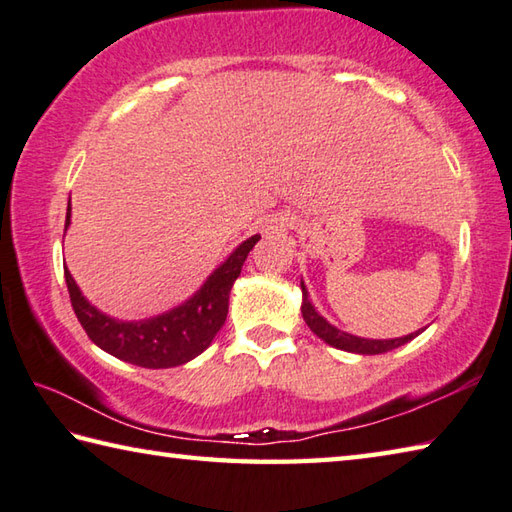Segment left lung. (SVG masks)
<instances>
[{"instance_id": "1", "label": "left lung", "mask_w": 512, "mask_h": 512, "mask_svg": "<svg viewBox=\"0 0 512 512\" xmlns=\"http://www.w3.org/2000/svg\"><path fill=\"white\" fill-rule=\"evenodd\" d=\"M301 290H303L301 312H303V319H306V324L310 326L312 333H315L319 339H324L326 344L339 348V351L360 353V355H380V353L393 351V348L411 342V339H414L420 333V330H418V333H411L407 337H398V339H362V337L348 335V333H344V330H337L335 326H330L328 321L321 317L315 308H312V303L308 301V292H306V288H303V283H301Z\"/></svg>"}]
</instances>
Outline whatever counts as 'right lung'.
<instances>
[{
	"mask_svg": "<svg viewBox=\"0 0 512 512\" xmlns=\"http://www.w3.org/2000/svg\"><path fill=\"white\" fill-rule=\"evenodd\" d=\"M69 211L67 206L65 227H69ZM258 240L261 236H251L242 242L184 306L155 319L134 321V324L105 317L94 306H89L65 267L71 308H74L87 337L105 353L119 357L123 362L143 366V369H170V366L186 364L200 355L224 326L231 285L240 276L242 263Z\"/></svg>",
	"mask_w": 512,
	"mask_h": 512,
	"instance_id": "obj_1",
	"label": "right lung"
}]
</instances>
